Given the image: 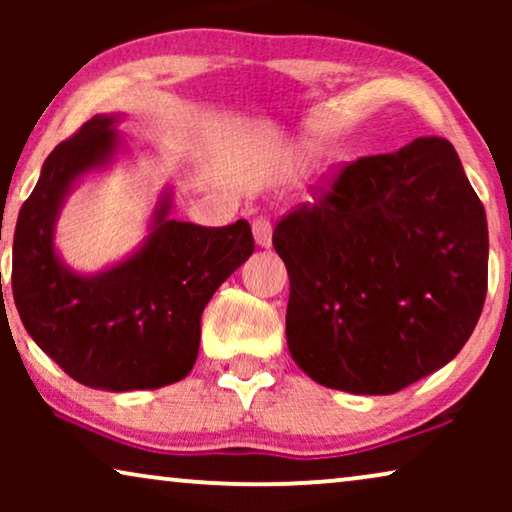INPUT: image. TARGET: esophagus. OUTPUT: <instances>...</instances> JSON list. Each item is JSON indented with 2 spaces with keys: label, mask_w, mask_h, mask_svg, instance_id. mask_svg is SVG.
<instances>
[{
  "label": "esophagus",
  "mask_w": 512,
  "mask_h": 512,
  "mask_svg": "<svg viewBox=\"0 0 512 512\" xmlns=\"http://www.w3.org/2000/svg\"><path fill=\"white\" fill-rule=\"evenodd\" d=\"M251 230H254V240L258 247H270L272 244V223L265 219V216H258L251 223Z\"/></svg>",
  "instance_id": "34e87169"
}]
</instances>
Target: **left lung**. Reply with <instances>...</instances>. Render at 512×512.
I'll return each mask as SVG.
<instances>
[{"instance_id":"1","label":"left lung","mask_w":512,"mask_h":512,"mask_svg":"<svg viewBox=\"0 0 512 512\" xmlns=\"http://www.w3.org/2000/svg\"><path fill=\"white\" fill-rule=\"evenodd\" d=\"M272 244L289 352L324 387L396 394L450 363L485 305V207L443 137L347 165Z\"/></svg>"}]
</instances>
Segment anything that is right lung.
I'll return each instance as SVG.
<instances>
[{
  "label": "right lung",
  "instance_id": "add662e5",
  "mask_svg": "<svg viewBox=\"0 0 512 512\" xmlns=\"http://www.w3.org/2000/svg\"><path fill=\"white\" fill-rule=\"evenodd\" d=\"M118 121L93 116L44 160L13 235V300L32 340L76 382L160 389L191 373L202 310L254 254V235L244 219L223 228L170 219L172 193L163 191L142 247L95 275L69 268L55 223L76 181L123 149Z\"/></svg>",
  "mask_w": 512,
  "mask_h": 512
}]
</instances>
